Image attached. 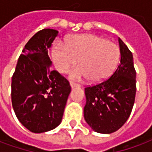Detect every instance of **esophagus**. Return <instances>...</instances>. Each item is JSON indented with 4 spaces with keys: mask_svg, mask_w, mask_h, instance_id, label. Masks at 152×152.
I'll return each instance as SVG.
<instances>
[{
    "mask_svg": "<svg viewBox=\"0 0 152 152\" xmlns=\"http://www.w3.org/2000/svg\"><path fill=\"white\" fill-rule=\"evenodd\" d=\"M70 86H71V87L72 88H76V87H80L79 85H77V84H76V83L74 82H70Z\"/></svg>",
    "mask_w": 152,
    "mask_h": 152,
    "instance_id": "obj_1",
    "label": "esophagus"
}]
</instances>
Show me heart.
I'll return each instance as SVG.
<instances>
[{"mask_svg":"<svg viewBox=\"0 0 152 152\" xmlns=\"http://www.w3.org/2000/svg\"><path fill=\"white\" fill-rule=\"evenodd\" d=\"M52 56L57 70L66 73L76 65L79 66L70 72V79H89L92 83H101L111 76L120 60V49L105 38L92 34L76 35L66 44L56 40L52 48Z\"/></svg>","mask_w":152,"mask_h":152,"instance_id":"b5f03b06","label":"heart"}]
</instances>
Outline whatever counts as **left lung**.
<instances>
[{"label": "left lung", "mask_w": 152, "mask_h": 152, "mask_svg": "<svg viewBox=\"0 0 152 152\" xmlns=\"http://www.w3.org/2000/svg\"><path fill=\"white\" fill-rule=\"evenodd\" d=\"M121 63L108 80L86 87L84 117L93 130L109 134L118 130L129 117L136 94V72L133 54L118 38Z\"/></svg>", "instance_id": "left-lung-1"}]
</instances>
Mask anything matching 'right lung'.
Returning a JSON list of instances; mask_svg holds the SVG:
<instances>
[{
	"mask_svg": "<svg viewBox=\"0 0 152 152\" xmlns=\"http://www.w3.org/2000/svg\"><path fill=\"white\" fill-rule=\"evenodd\" d=\"M58 31L45 28L28 40L12 77L11 100L15 115L36 134L52 130L62 122L71 87L56 71L48 52Z\"/></svg>",
	"mask_w": 152,
	"mask_h": 152,
	"instance_id": "right-lung-1",
	"label": "right lung"
}]
</instances>
